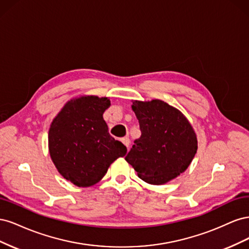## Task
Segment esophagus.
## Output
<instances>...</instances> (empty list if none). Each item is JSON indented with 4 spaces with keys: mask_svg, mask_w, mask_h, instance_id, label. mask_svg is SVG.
<instances>
[{
    "mask_svg": "<svg viewBox=\"0 0 249 249\" xmlns=\"http://www.w3.org/2000/svg\"><path fill=\"white\" fill-rule=\"evenodd\" d=\"M122 142L124 143V144L129 148V146H130V139H129V137H124V138H122Z\"/></svg>",
    "mask_w": 249,
    "mask_h": 249,
    "instance_id": "esophagus-1",
    "label": "esophagus"
}]
</instances>
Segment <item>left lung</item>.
<instances>
[{
	"label": "left lung",
	"instance_id": "8db88e82",
	"mask_svg": "<svg viewBox=\"0 0 249 249\" xmlns=\"http://www.w3.org/2000/svg\"><path fill=\"white\" fill-rule=\"evenodd\" d=\"M141 136L125 156L138 177L163 185L183 173L196 154L197 138L182 112L160 100L134 101Z\"/></svg>",
	"mask_w": 249,
	"mask_h": 249
}]
</instances>
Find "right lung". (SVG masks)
I'll return each mask as SVG.
<instances>
[{"mask_svg":"<svg viewBox=\"0 0 249 249\" xmlns=\"http://www.w3.org/2000/svg\"><path fill=\"white\" fill-rule=\"evenodd\" d=\"M110 105L108 97L80 96L67 102L51 124L52 161L60 175L78 187L100 182L110 165L126 154V147L111 136L104 120Z\"/></svg>","mask_w":249,"mask_h":249,"instance_id":"1","label":"right lung"}]
</instances>
